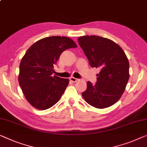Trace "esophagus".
I'll return each mask as SVG.
<instances>
[{"mask_svg":"<svg viewBox=\"0 0 147 147\" xmlns=\"http://www.w3.org/2000/svg\"><path fill=\"white\" fill-rule=\"evenodd\" d=\"M70 80L72 81V82H77L78 79V78H76L74 77H71V78H70Z\"/></svg>","mask_w":147,"mask_h":147,"instance_id":"esophagus-1","label":"esophagus"}]
</instances>
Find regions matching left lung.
Segmentation results:
<instances>
[{
    "label": "left lung",
    "instance_id": "left-lung-1",
    "mask_svg": "<svg viewBox=\"0 0 147 147\" xmlns=\"http://www.w3.org/2000/svg\"><path fill=\"white\" fill-rule=\"evenodd\" d=\"M89 64L100 69L95 84L88 81L82 95L96 108H106L120 99L129 78V64L123 50L114 41L98 36L78 38Z\"/></svg>",
    "mask_w": 147,
    "mask_h": 147
}]
</instances>
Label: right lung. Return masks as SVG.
Wrapping results in <instances>:
<instances>
[{
  "mask_svg": "<svg viewBox=\"0 0 147 147\" xmlns=\"http://www.w3.org/2000/svg\"><path fill=\"white\" fill-rule=\"evenodd\" d=\"M76 47L77 45L71 38L51 36L36 41L27 50L20 65L18 80L32 106L43 110L60 100L69 80L53 76V69L63 51Z\"/></svg>",
  "mask_w": 147,
  "mask_h": 147,
  "instance_id": "right-lung-1",
  "label": "right lung"
}]
</instances>
